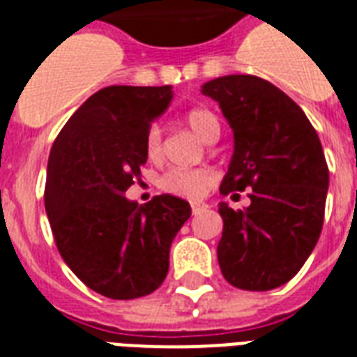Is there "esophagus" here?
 <instances>
[{"label":"esophagus","mask_w":357,"mask_h":357,"mask_svg":"<svg viewBox=\"0 0 357 357\" xmlns=\"http://www.w3.org/2000/svg\"><path fill=\"white\" fill-rule=\"evenodd\" d=\"M208 208V204L202 201H193L191 202V210H193V214H197V212H202V210Z\"/></svg>","instance_id":"1"}]
</instances>
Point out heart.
I'll return each instance as SVG.
<instances>
[{
	"mask_svg": "<svg viewBox=\"0 0 357 357\" xmlns=\"http://www.w3.org/2000/svg\"><path fill=\"white\" fill-rule=\"evenodd\" d=\"M185 124L204 143H212L220 137V120L208 109H191L185 114ZM145 155L149 160L162 158V135L158 128H151L145 135ZM212 183V174L206 170H183L174 168L160 178V189L176 197L197 199Z\"/></svg>",
	"mask_w": 357,
	"mask_h": 357,
	"instance_id": "b5f03b06",
	"label": "heart"
}]
</instances>
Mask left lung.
Segmentation results:
<instances>
[{"mask_svg":"<svg viewBox=\"0 0 357 357\" xmlns=\"http://www.w3.org/2000/svg\"><path fill=\"white\" fill-rule=\"evenodd\" d=\"M233 132L222 195L250 189L243 210L220 202V269L237 289L271 291L291 281L319 239L329 168L314 126L268 80L229 74L206 82Z\"/></svg>","mask_w":357,"mask_h":357,"instance_id":"obj_1","label":"left lung"}]
</instances>
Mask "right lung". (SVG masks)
I'll use <instances>...</instances> for the list:
<instances>
[{"instance_id":"right-lung-1","label":"right lung","mask_w":357,"mask_h":357,"mask_svg":"<svg viewBox=\"0 0 357 357\" xmlns=\"http://www.w3.org/2000/svg\"><path fill=\"white\" fill-rule=\"evenodd\" d=\"M172 86H109L74 112L53 143L45 212L66 266L112 300L151 294L166 279L170 247L189 202L158 195L145 206L126 197L147 162L145 135L168 109Z\"/></svg>"}]
</instances>
